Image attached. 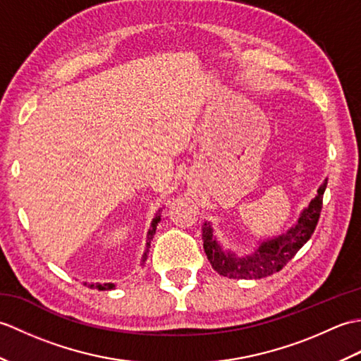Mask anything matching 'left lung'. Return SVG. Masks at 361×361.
<instances>
[{
  "label": "left lung",
  "instance_id": "8db88e82",
  "mask_svg": "<svg viewBox=\"0 0 361 361\" xmlns=\"http://www.w3.org/2000/svg\"><path fill=\"white\" fill-rule=\"evenodd\" d=\"M326 186L327 180L319 186L318 195L301 212V217L298 219V224L293 228L274 239L260 242L259 248L248 256L239 257L231 251H225L216 237H212L211 225L204 221L202 226L203 248L214 270L229 279H260L281 271L315 231L321 208H323Z\"/></svg>",
  "mask_w": 361,
  "mask_h": 361
}]
</instances>
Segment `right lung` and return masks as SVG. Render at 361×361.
<instances>
[{
	"instance_id": "add662e5",
	"label": "right lung",
	"mask_w": 361,
	"mask_h": 361,
	"mask_svg": "<svg viewBox=\"0 0 361 361\" xmlns=\"http://www.w3.org/2000/svg\"><path fill=\"white\" fill-rule=\"evenodd\" d=\"M161 220V216H157L155 219L152 220V225H150V229H149V233H147V243H145V250H144V255H142V259H141V262L144 264L145 260H147V256H149V248H150V242H152V239H153V235H155V231H157V225H158V221ZM141 264V265H142ZM85 286H88L90 288H97V290H111L113 287H114V283H87L85 282Z\"/></svg>"
}]
</instances>
